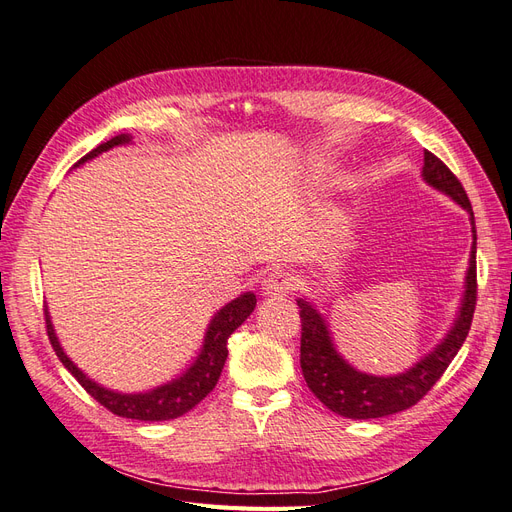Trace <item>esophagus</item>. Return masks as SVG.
I'll list each match as a JSON object with an SVG mask.
<instances>
[{
	"label": "esophagus",
	"mask_w": 512,
	"mask_h": 512,
	"mask_svg": "<svg viewBox=\"0 0 512 512\" xmlns=\"http://www.w3.org/2000/svg\"><path fill=\"white\" fill-rule=\"evenodd\" d=\"M292 288V277L284 271H271L262 277V294H265V297H288V292Z\"/></svg>",
	"instance_id": "34e87169"
}]
</instances>
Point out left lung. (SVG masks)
<instances>
[{
	"label": "left lung",
	"mask_w": 512,
	"mask_h": 512,
	"mask_svg": "<svg viewBox=\"0 0 512 512\" xmlns=\"http://www.w3.org/2000/svg\"><path fill=\"white\" fill-rule=\"evenodd\" d=\"M423 179L431 188L451 196L457 205L470 213L472 224V250L470 267L466 273V290L459 305V312L451 331L442 342L423 356L414 367L397 376H371L354 369L342 354L335 350L327 320L318 309L297 299L301 316V369L303 378L324 406L346 418H380L412 408L421 401L431 386L440 380L463 346L470 331L474 307H476V224L472 205L459 179L451 173L440 158L425 151Z\"/></svg>",
	"instance_id": "obj_1"
}]
</instances>
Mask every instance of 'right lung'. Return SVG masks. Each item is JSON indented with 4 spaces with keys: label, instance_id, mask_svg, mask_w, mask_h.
I'll return each mask as SVG.
<instances>
[{
    "label": "right lung",
    "instance_id": "right-lung-1",
    "mask_svg": "<svg viewBox=\"0 0 512 512\" xmlns=\"http://www.w3.org/2000/svg\"><path fill=\"white\" fill-rule=\"evenodd\" d=\"M128 143H132V136L128 134L113 136L111 141L91 149L87 156H83L74 166H81L87 160L100 156V153L108 149H113L117 145H128ZM254 307H256L254 292H243L241 297L224 305L220 312L211 318L205 333L203 348H200V354L196 356L192 367L185 371L183 376L170 380L162 386H156V389H151L147 393H117L111 389H104L102 384L87 378L83 371L70 361V356L64 352V348L59 346V339L55 335L49 312H44V316H46V333H49V339L55 354L59 356V361L64 363V367L76 380H79V384L98 401V404H102L106 410H111L113 414L123 418H136V421H170V418H177V416H183L185 412H190L215 389L228 356V348H226L228 337L241 327V324L247 320V316L254 312Z\"/></svg>",
    "mask_w": 512,
    "mask_h": 512
}]
</instances>
